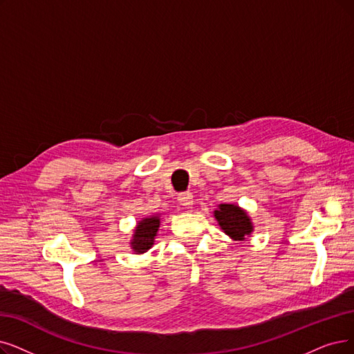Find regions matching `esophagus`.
<instances>
[{
    "instance_id": "obj_1",
    "label": "esophagus",
    "mask_w": 354,
    "mask_h": 354,
    "mask_svg": "<svg viewBox=\"0 0 354 354\" xmlns=\"http://www.w3.org/2000/svg\"><path fill=\"white\" fill-rule=\"evenodd\" d=\"M178 202H180V205H181L183 207H185V209L193 207V194H192L190 192L178 194Z\"/></svg>"
}]
</instances>
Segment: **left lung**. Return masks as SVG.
I'll use <instances>...</instances> for the list:
<instances>
[{"mask_svg":"<svg viewBox=\"0 0 354 354\" xmlns=\"http://www.w3.org/2000/svg\"><path fill=\"white\" fill-rule=\"evenodd\" d=\"M221 230L234 241H245L254 232V225L248 212L234 203H221L214 212Z\"/></svg>","mask_w":354,"mask_h":354,"instance_id":"8db88e82","label":"left lung"}]
</instances>
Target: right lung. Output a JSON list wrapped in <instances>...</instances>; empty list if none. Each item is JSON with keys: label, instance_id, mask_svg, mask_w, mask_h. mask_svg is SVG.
Instances as JSON below:
<instances>
[{"label": "right lung", "instance_id": "add662e5", "mask_svg": "<svg viewBox=\"0 0 354 354\" xmlns=\"http://www.w3.org/2000/svg\"><path fill=\"white\" fill-rule=\"evenodd\" d=\"M160 215H152L138 221L129 243L135 254H144L153 245L155 236H157V232L160 230Z\"/></svg>", "mask_w": 354, "mask_h": 354}]
</instances>
